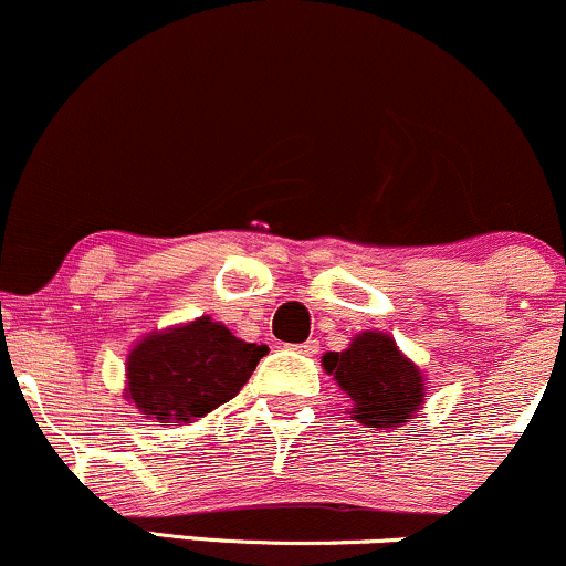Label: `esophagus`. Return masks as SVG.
I'll use <instances>...</instances> for the list:
<instances>
[{
	"instance_id": "34e87169",
	"label": "esophagus",
	"mask_w": 566,
	"mask_h": 566,
	"mask_svg": "<svg viewBox=\"0 0 566 566\" xmlns=\"http://www.w3.org/2000/svg\"><path fill=\"white\" fill-rule=\"evenodd\" d=\"M295 350L297 354H305V356H314L316 350H319V340H314V337H311V340H305V343H297L295 346Z\"/></svg>"
}]
</instances>
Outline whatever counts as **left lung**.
<instances>
[{
  "label": "left lung",
  "mask_w": 566,
  "mask_h": 566,
  "mask_svg": "<svg viewBox=\"0 0 566 566\" xmlns=\"http://www.w3.org/2000/svg\"><path fill=\"white\" fill-rule=\"evenodd\" d=\"M322 365L350 396L354 418L369 428L407 423L423 405V375L382 333H361L350 348L324 354Z\"/></svg>",
  "instance_id": "left-lung-1"
}]
</instances>
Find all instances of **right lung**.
<instances>
[{"mask_svg": "<svg viewBox=\"0 0 566 566\" xmlns=\"http://www.w3.org/2000/svg\"><path fill=\"white\" fill-rule=\"evenodd\" d=\"M265 346L244 343L210 316L148 335L127 359V399L159 423H191L233 399Z\"/></svg>", "mask_w": 566, "mask_h": 566, "instance_id": "add662e5", "label": "right lung"}]
</instances>
